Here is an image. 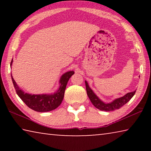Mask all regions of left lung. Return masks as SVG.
I'll use <instances>...</instances> for the list:
<instances>
[{
    "mask_svg": "<svg viewBox=\"0 0 151 151\" xmlns=\"http://www.w3.org/2000/svg\"><path fill=\"white\" fill-rule=\"evenodd\" d=\"M86 85V93H87V95L88 98L90 99L91 103H93V105L101 111H114V110L119 109L121 108L122 106H124L125 104H127L129 102L132 97L134 96V94L136 93V91L131 93H129L125 94L124 96L121 98L116 99V100L112 101L111 103H104L103 101H101L98 97L96 96L95 94L93 93V91L91 90V88L89 87L87 82L85 81Z\"/></svg>",
    "mask_w": 151,
    "mask_h": 151,
    "instance_id": "8db88e82",
    "label": "left lung"
}]
</instances>
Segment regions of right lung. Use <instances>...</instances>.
Wrapping results in <instances>:
<instances>
[{
  "instance_id": "right-lung-1",
  "label": "right lung",
  "mask_w": 151,
  "mask_h": 151,
  "mask_svg": "<svg viewBox=\"0 0 151 151\" xmlns=\"http://www.w3.org/2000/svg\"><path fill=\"white\" fill-rule=\"evenodd\" d=\"M12 63V59L11 66ZM74 71H69L64 74L61 76L60 83V86L57 93L53 94H30L24 93L20 90L11 75L15 91L21 100L27 105L37 112H48L52 111L60 105L63 100L66 85L70 76L74 75Z\"/></svg>"
}]
</instances>
